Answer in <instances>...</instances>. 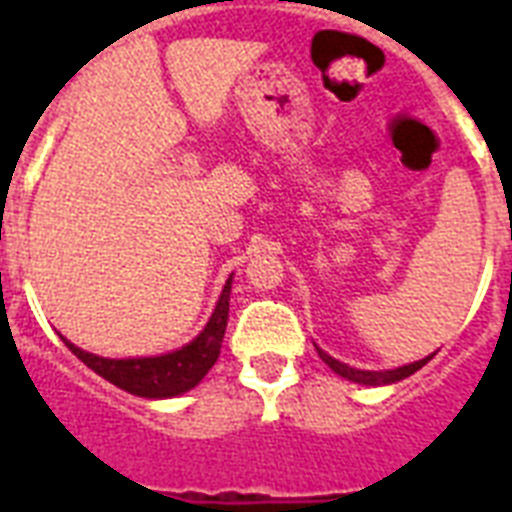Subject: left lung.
<instances>
[{"instance_id": "8db88e82", "label": "left lung", "mask_w": 512, "mask_h": 512, "mask_svg": "<svg viewBox=\"0 0 512 512\" xmlns=\"http://www.w3.org/2000/svg\"><path fill=\"white\" fill-rule=\"evenodd\" d=\"M319 356L324 358V364H327L332 372H337L340 377H348V380H353V382H361V385H390V382L404 380V377L414 374L417 369H422V366L430 361V356H428V358H422V361H414V364L398 366V369H388V372H364V369H353V366H348V364H340L337 358L327 356L324 350H319Z\"/></svg>"}]
</instances>
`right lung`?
Masks as SVG:
<instances>
[{"instance_id": "add662e5", "label": "right lung", "mask_w": 512, "mask_h": 512, "mask_svg": "<svg viewBox=\"0 0 512 512\" xmlns=\"http://www.w3.org/2000/svg\"><path fill=\"white\" fill-rule=\"evenodd\" d=\"M228 300H231V279L225 284L223 295L217 300V308L207 327L185 348L156 358H100L87 350L76 348L68 340V350L76 358H82L92 372H98L103 380L114 382L116 388L127 390L132 396L143 398H172L185 390L196 388L201 377L215 366L223 345L225 327H228Z\"/></svg>"}]
</instances>
